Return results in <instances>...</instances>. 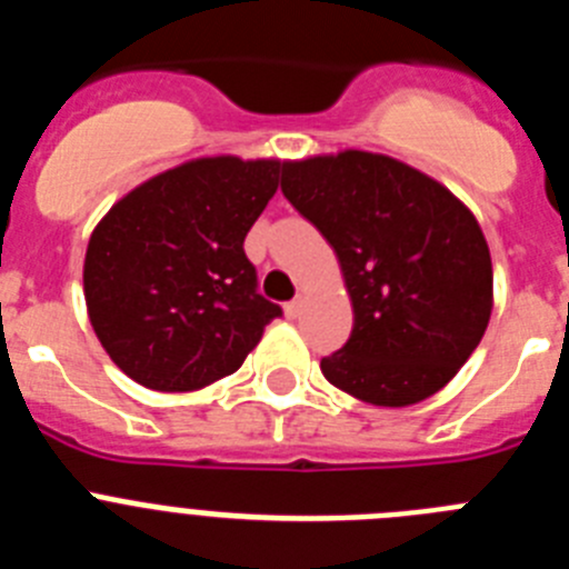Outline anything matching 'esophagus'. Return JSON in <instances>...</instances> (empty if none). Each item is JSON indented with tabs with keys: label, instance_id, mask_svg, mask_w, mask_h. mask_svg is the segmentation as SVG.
<instances>
[{
	"label": "esophagus",
	"instance_id": "obj_1",
	"mask_svg": "<svg viewBox=\"0 0 569 569\" xmlns=\"http://www.w3.org/2000/svg\"><path fill=\"white\" fill-rule=\"evenodd\" d=\"M301 310H305V299H293L284 305V316H288V319H299Z\"/></svg>",
	"mask_w": 569,
	"mask_h": 569
}]
</instances>
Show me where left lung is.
I'll return each instance as SVG.
<instances>
[{
    "label": "left lung",
    "mask_w": 569,
    "mask_h": 569,
    "mask_svg": "<svg viewBox=\"0 0 569 569\" xmlns=\"http://www.w3.org/2000/svg\"><path fill=\"white\" fill-rule=\"evenodd\" d=\"M281 193L321 230L353 305V333L321 373L373 407L439 393L479 347L492 261L472 210L433 176L370 150L288 159Z\"/></svg>",
    "instance_id": "left-lung-1"
}]
</instances>
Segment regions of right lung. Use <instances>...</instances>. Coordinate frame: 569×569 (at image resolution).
Here are the masks:
<instances>
[{"mask_svg": "<svg viewBox=\"0 0 569 569\" xmlns=\"http://www.w3.org/2000/svg\"><path fill=\"white\" fill-rule=\"evenodd\" d=\"M281 159L199 156L136 184L99 219L84 305L113 365L159 393L236 373L279 305L256 293L244 236L279 190Z\"/></svg>", "mask_w": 569, "mask_h": 569, "instance_id": "right-lung-1", "label": "right lung"}]
</instances>
